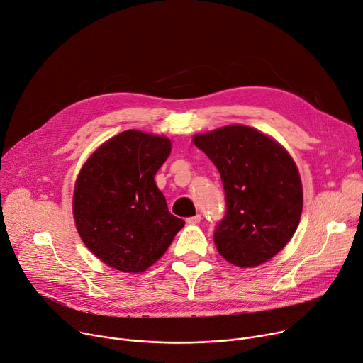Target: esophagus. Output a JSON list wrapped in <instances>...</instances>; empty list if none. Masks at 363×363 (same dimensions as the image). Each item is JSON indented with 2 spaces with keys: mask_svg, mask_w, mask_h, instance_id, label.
<instances>
[{
  "mask_svg": "<svg viewBox=\"0 0 363 363\" xmlns=\"http://www.w3.org/2000/svg\"><path fill=\"white\" fill-rule=\"evenodd\" d=\"M201 219H202V216L198 213V215H194V216L187 218V219H186V222H187L189 225H196V224H199Z\"/></svg>",
  "mask_w": 363,
  "mask_h": 363,
  "instance_id": "esophagus-1",
  "label": "esophagus"
}]
</instances>
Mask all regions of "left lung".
Masks as SVG:
<instances>
[{
    "mask_svg": "<svg viewBox=\"0 0 363 363\" xmlns=\"http://www.w3.org/2000/svg\"><path fill=\"white\" fill-rule=\"evenodd\" d=\"M193 144L215 164L227 212L213 234L218 253L238 267L276 256L295 234L302 213V183L289 152L244 125L198 133Z\"/></svg>",
    "mask_w": 363,
    "mask_h": 363,
    "instance_id": "left-lung-1",
    "label": "left lung"
}]
</instances>
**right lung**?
<instances>
[{"label": "right lung", "instance_id": "right-lung-1", "mask_svg": "<svg viewBox=\"0 0 363 363\" xmlns=\"http://www.w3.org/2000/svg\"><path fill=\"white\" fill-rule=\"evenodd\" d=\"M170 152L169 138L130 129L110 138L82 165L74 187L75 225L107 266L145 272L184 227L154 180Z\"/></svg>", "mask_w": 363, "mask_h": 363}]
</instances>
